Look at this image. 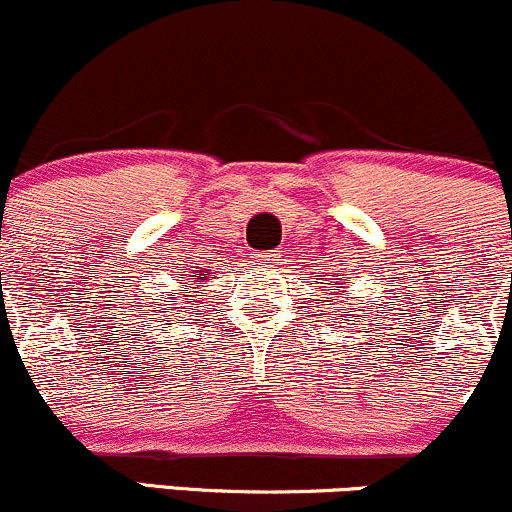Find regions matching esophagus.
<instances>
[{"label": "esophagus", "mask_w": 512, "mask_h": 512, "mask_svg": "<svg viewBox=\"0 0 512 512\" xmlns=\"http://www.w3.org/2000/svg\"><path fill=\"white\" fill-rule=\"evenodd\" d=\"M251 263L258 268H271L278 263V254H271V251H263V254H254L251 256Z\"/></svg>", "instance_id": "obj_1"}]
</instances>
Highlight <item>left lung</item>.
Here are the masks:
<instances>
[{"label":"left lung","instance_id":"left-lung-1","mask_svg":"<svg viewBox=\"0 0 512 512\" xmlns=\"http://www.w3.org/2000/svg\"><path fill=\"white\" fill-rule=\"evenodd\" d=\"M348 317H350V314H348ZM350 321H353V319H350Z\"/></svg>","mask_w":512,"mask_h":512}]
</instances>
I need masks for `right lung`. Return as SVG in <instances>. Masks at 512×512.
<instances>
[{"label": "right lung", "mask_w": 512, "mask_h": 512, "mask_svg": "<svg viewBox=\"0 0 512 512\" xmlns=\"http://www.w3.org/2000/svg\"><path fill=\"white\" fill-rule=\"evenodd\" d=\"M183 273L188 275V280H191L193 285L203 283V280L208 278V275H210L208 271H205V268H200V271H191V273H188V268H183ZM174 295H176V292H174ZM186 297H191V295H188V292H186ZM176 304H191V302H176ZM174 309H181V307H174Z\"/></svg>", "instance_id": "right-lung-1"}]
</instances>
